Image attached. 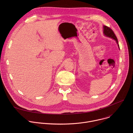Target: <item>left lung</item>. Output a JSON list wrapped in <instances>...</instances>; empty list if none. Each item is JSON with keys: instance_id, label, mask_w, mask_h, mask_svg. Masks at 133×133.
<instances>
[{"instance_id": "obj_1", "label": "left lung", "mask_w": 133, "mask_h": 133, "mask_svg": "<svg viewBox=\"0 0 133 133\" xmlns=\"http://www.w3.org/2000/svg\"><path fill=\"white\" fill-rule=\"evenodd\" d=\"M103 28H104V35L105 36H107V37H110V38H111L115 40L116 41L117 43L118 44L117 37L116 36L115 33L110 28H109V27L106 26H104ZM118 46H119V45H118Z\"/></svg>"}]
</instances>
